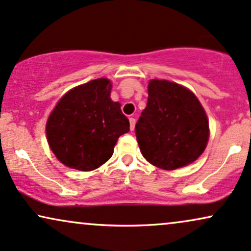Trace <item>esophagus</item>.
<instances>
[{
  "mask_svg": "<svg viewBox=\"0 0 251 251\" xmlns=\"http://www.w3.org/2000/svg\"><path fill=\"white\" fill-rule=\"evenodd\" d=\"M129 122H130V130L132 131L135 129V123H136V120L134 119V117H130L129 119Z\"/></svg>",
  "mask_w": 251,
  "mask_h": 251,
  "instance_id": "34e87169",
  "label": "esophagus"
}]
</instances>
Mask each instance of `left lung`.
Wrapping results in <instances>:
<instances>
[{
	"mask_svg": "<svg viewBox=\"0 0 251 251\" xmlns=\"http://www.w3.org/2000/svg\"><path fill=\"white\" fill-rule=\"evenodd\" d=\"M148 103L136 123L141 152L157 168L176 170L193 163L206 149V111L190 89L168 80H150Z\"/></svg>",
	"mask_w": 251,
	"mask_h": 251,
	"instance_id": "left-lung-1",
	"label": "left lung"
}]
</instances>
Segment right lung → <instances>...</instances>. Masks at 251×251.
<instances>
[{"label": "right lung", "mask_w": 251, "mask_h": 251, "mask_svg": "<svg viewBox=\"0 0 251 251\" xmlns=\"http://www.w3.org/2000/svg\"><path fill=\"white\" fill-rule=\"evenodd\" d=\"M110 91L108 79L92 80L67 92L52 110L46 137L64 165L79 171L100 168L113 156L120 136L130 130L121 104L111 101Z\"/></svg>", "instance_id": "add662e5"}]
</instances>
